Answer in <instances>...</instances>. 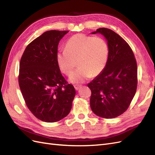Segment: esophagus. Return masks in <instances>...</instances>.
Wrapping results in <instances>:
<instances>
[{"label":"esophagus","instance_id":"1","mask_svg":"<svg viewBox=\"0 0 155 155\" xmlns=\"http://www.w3.org/2000/svg\"><path fill=\"white\" fill-rule=\"evenodd\" d=\"M74 87L75 89H76V91H78L79 89L80 88V87H81V85H78V84H76V85H74Z\"/></svg>","mask_w":155,"mask_h":155}]
</instances>
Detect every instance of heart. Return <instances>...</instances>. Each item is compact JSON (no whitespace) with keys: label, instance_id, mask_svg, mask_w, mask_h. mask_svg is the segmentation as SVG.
I'll return each mask as SVG.
<instances>
[{"label":"heart","instance_id":"heart-1","mask_svg":"<svg viewBox=\"0 0 155 155\" xmlns=\"http://www.w3.org/2000/svg\"><path fill=\"white\" fill-rule=\"evenodd\" d=\"M109 55V45L104 39L78 34L67 41L56 59L60 70L67 76L74 72L78 62L79 68L70 78V82L78 83L100 75L106 67Z\"/></svg>","mask_w":155,"mask_h":155}]
</instances>
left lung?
Wrapping results in <instances>:
<instances>
[{
	"label": "left lung",
	"instance_id": "8db88e82",
	"mask_svg": "<svg viewBox=\"0 0 155 155\" xmlns=\"http://www.w3.org/2000/svg\"><path fill=\"white\" fill-rule=\"evenodd\" d=\"M104 35L109 48L105 69L88 84L90 104L97 116L114 118L129 108L137 88V63L129 44L110 29L100 28L92 34Z\"/></svg>",
	"mask_w": 155,
	"mask_h": 155
}]
</instances>
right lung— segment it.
Listing matches in <instances>:
<instances>
[{
  "label": "right lung",
  "instance_id": "1",
  "mask_svg": "<svg viewBox=\"0 0 155 155\" xmlns=\"http://www.w3.org/2000/svg\"><path fill=\"white\" fill-rule=\"evenodd\" d=\"M68 32L45 31L26 46L21 59L18 85L23 98L31 113L45 122L66 117L76 94L56 59L59 41Z\"/></svg>",
  "mask_w": 155,
  "mask_h": 155
}]
</instances>
